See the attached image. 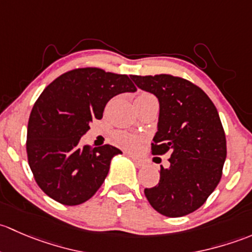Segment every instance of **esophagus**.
Returning a JSON list of instances; mask_svg holds the SVG:
<instances>
[{
  "label": "esophagus",
  "instance_id": "1",
  "mask_svg": "<svg viewBox=\"0 0 252 252\" xmlns=\"http://www.w3.org/2000/svg\"><path fill=\"white\" fill-rule=\"evenodd\" d=\"M128 157L131 158L132 160H133V161H134V164H136L137 166H138V167H143V166L145 165V161H144V160L139 159V158L134 157V155H128Z\"/></svg>",
  "mask_w": 252,
  "mask_h": 252
}]
</instances>
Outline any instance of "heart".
Here are the masks:
<instances>
[{"instance_id": "b5f03b06", "label": "heart", "mask_w": 252, "mask_h": 252, "mask_svg": "<svg viewBox=\"0 0 252 252\" xmlns=\"http://www.w3.org/2000/svg\"><path fill=\"white\" fill-rule=\"evenodd\" d=\"M147 97H153V95L148 94V93H141V94L137 97V99H138V98H147ZM115 138L121 145H124V147L126 148H129V149L136 147V145L138 144V142L141 141V136H138V134L128 133V132H118V133L115 134Z\"/></svg>"}]
</instances>
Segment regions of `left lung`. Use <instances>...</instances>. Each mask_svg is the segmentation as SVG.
<instances>
[{
    "label": "left lung",
    "mask_w": 252,
    "mask_h": 252,
    "mask_svg": "<svg viewBox=\"0 0 252 252\" xmlns=\"http://www.w3.org/2000/svg\"><path fill=\"white\" fill-rule=\"evenodd\" d=\"M131 79L159 100L153 154L171 153L170 167H161L159 183L144 194L159 214L186 216L206 201L221 180L227 144L219 111L201 88L181 77Z\"/></svg>",
    "instance_id": "8db88e82"
}]
</instances>
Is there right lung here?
Masks as SVG:
<instances>
[{
	"mask_svg": "<svg viewBox=\"0 0 252 252\" xmlns=\"http://www.w3.org/2000/svg\"><path fill=\"white\" fill-rule=\"evenodd\" d=\"M127 75L98 68L75 69L45 88L31 110L27 153L36 183L58 203L74 206L92 198L107 177L113 145L81 147L90 123L102 119L109 100L136 92Z\"/></svg>",
	"mask_w": 252,
	"mask_h": 252,
	"instance_id": "obj_1",
	"label": "right lung"
}]
</instances>
